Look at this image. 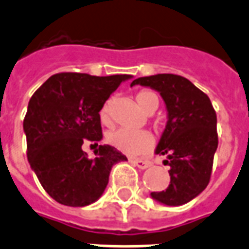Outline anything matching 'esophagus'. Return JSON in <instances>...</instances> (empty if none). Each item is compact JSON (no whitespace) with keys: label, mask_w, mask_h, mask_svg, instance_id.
<instances>
[{"label":"esophagus","mask_w":249,"mask_h":249,"mask_svg":"<svg viewBox=\"0 0 249 249\" xmlns=\"http://www.w3.org/2000/svg\"><path fill=\"white\" fill-rule=\"evenodd\" d=\"M130 162H132V164L138 167V168H141V170H145V168L150 167V164H151V163L147 162V160H141V159H132Z\"/></svg>","instance_id":"obj_1"}]
</instances>
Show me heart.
<instances>
[{"label":"heart","instance_id":"heart-1","mask_svg":"<svg viewBox=\"0 0 249 249\" xmlns=\"http://www.w3.org/2000/svg\"><path fill=\"white\" fill-rule=\"evenodd\" d=\"M138 106L146 113H153L159 106L158 95L151 90H141L136 95ZM112 99L107 100L100 109V120L103 124H108L111 121ZM107 142L115 149L120 150L121 153L137 157V155L147 154L153 147V137L149 132H132L128 129H116L112 130L106 137Z\"/></svg>","mask_w":249,"mask_h":249}]
</instances>
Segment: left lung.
Returning a JSON list of instances; mask_svg holds the SVG:
<instances>
[{"instance_id":"obj_1","label":"left lung","mask_w":249,"mask_h":249,"mask_svg":"<svg viewBox=\"0 0 249 249\" xmlns=\"http://www.w3.org/2000/svg\"><path fill=\"white\" fill-rule=\"evenodd\" d=\"M150 87L164 100L167 124L155 149L170 164V185L151 198L168 206L184 205L209 184L218 147L217 115L209 96L189 79L176 74H155L134 79L130 86Z\"/></svg>"}]
</instances>
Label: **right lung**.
Here are the masks:
<instances>
[{
  "mask_svg": "<svg viewBox=\"0 0 249 249\" xmlns=\"http://www.w3.org/2000/svg\"><path fill=\"white\" fill-rule=\"evenodd\" d=\"M129 74L96 77L58 73L49 77L28 102L23 130L30 166L53 200L86 206L103 195L113 164L126 160L117 149L99 145L95 158L83 143L103 138L99 112Z\"/></svg>",
  "mask_w": 249,
  "mask_h": 249,
  "instance_id": "1",
  "label": "right lung"
}]
</instances>
